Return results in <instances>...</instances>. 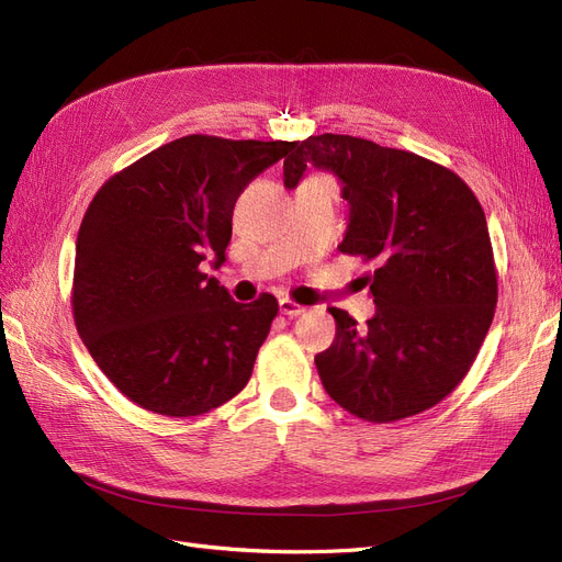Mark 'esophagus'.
I'll return each mask as SVG.
<instances>
[{
    "instance_id": "1",
    "label": "esophagus",
    "mask_w": 562,
    "mask_h": 562,
    "mask_svg": "<svg viewBox=\"0 0 562 562\" xmlns=\"http://www.w3.org/2000/svg\"><path fill=\"white\" fill-rule=\"evenodd\" d=\"M279 310H281V314L283 316H288V318H295V316H300V314H304V304H297V302H293V300H288V297H281L279 300Z\"/></svg>"
}]
</instances>
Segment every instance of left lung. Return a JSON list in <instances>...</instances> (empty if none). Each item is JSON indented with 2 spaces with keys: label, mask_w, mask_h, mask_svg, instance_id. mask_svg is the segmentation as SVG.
<instances>
[{
  "label": "left lung",
  "mask_w": 562,
  "mask_h": 562,
  "mask_svg": "<svg viewBox=\"0 0 562 562\" xmlns=\"http://www.w3.org/2000/svg\"><path fill=\"white\" fill-rule=\"evenodd\" d=\"M283 184L307 164L342 180L349 227L337 246L372 265L378 312L359 328L330 307L333 345L316 353L328 396L353 417L389 424L429 411L467 378L497 307V267L485 213L450 168L353 135L293 143Z\"/></svg>",
  "instance_id": "left-lung-1"
}]
</instances>
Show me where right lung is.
<instances>
[{
	"label": "right lung",
	"mask_w": 562,
	"mask_h": 562,
	"mask_svg": "<svg viewBox=\"0 0 562 562\" xmlns=\"http://www.w3.org/2000/svg\"><path fill=\"white\" fill-rule=\"evenodd\" d=\"M291 147L184 135L95 192L77 236L75 326L135 405L196 417L248 384L279 302H234L201 262L227 260L236 199Z\"/></svg>",
	"instance_id": "1"
}]
</instances>
